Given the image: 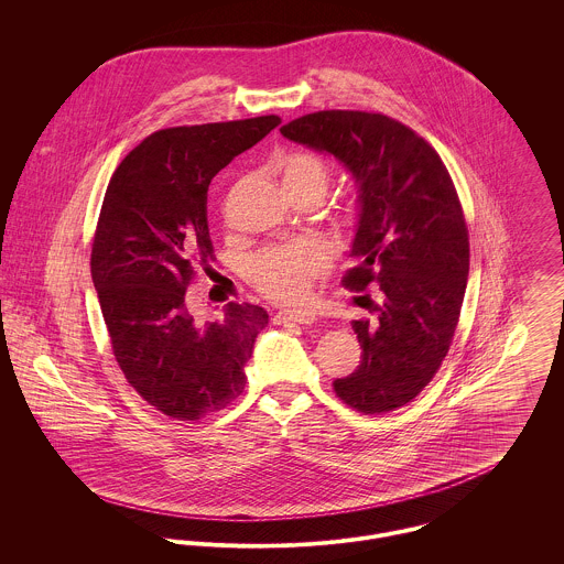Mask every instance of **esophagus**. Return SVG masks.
I'll return each mask as SVG.
<instances>
[{
  "mask_svg": "<svg viewBox=\"0 0 564 564\" xmlns=\"http://www.w3.org/2000/svg\"><path fill=\"white\" fill-rule=\"evenodd\" d=\"M275 319L280 323H300V325H313L319 322V317L313 311H280Z\"/></svg>",
  "mask_w": 564,
  "mask_h": 564,
  "instance_id": "esophagus-1",
  "label": "esophagus"
}]
</instances>
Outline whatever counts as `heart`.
Here are the masks:
<instances>
[{
  "label": "heart",
  "mask_w": 564,
  "mask_h": 564,
  "mask_svg": "<svg viewBox=\"0 0 564 564\" xmlns=\"http://www.w3.org/2000/svg\"><path fill=\"white\" fill-rule=\"evenodd\" d=\"M280 175L286 193L317 195L329 184L327 164L315 154H289L280 162ZM256 286L275 302H297L327 271V251L319 242L300 241L260 251L251 260Z\"/></svg>",
  "instance_id": "obj_1"
}]
</instances>
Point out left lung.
Segmentation results:
<instances>
[{
	"instance_id": "left-lung-1",
	"label": "left lung",
	"mask_w": 564,
	"mask_h": 564,
	"mask_svg": "<svg viewBox=\"0 0 564 564\" xmlns=\"http://www.w3.org/2000/svg\"><path fill=\"white\" fill-rule=\"evenodd\" d=\"M280 132L332 156L356 182V267L343 282L354 291L376 284L380 304L371 322H351L360 365L334 391L367 414L395 410L434 378L460 317L469 232L454 182L441 156L387 115L322 110Z\"/></svg>"
}]
</instances>
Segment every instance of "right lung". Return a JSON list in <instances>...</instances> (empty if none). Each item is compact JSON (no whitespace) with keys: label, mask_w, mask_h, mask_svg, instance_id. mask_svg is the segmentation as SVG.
<instances>
[{"label":"right lung","mask_w":564,"mask_h":564,"mask_svg":"<svg viewBox=\"0 0 564 564\" xmlns=\"http://www.w3.org/2000/svg\"><path fill=\"white\" fill-rule=\"evenodd\" d=\"M280 117L169 128L134 148L110 177L90 253L115 358L162 414L195 421L245 389V365L269 315L230 302L199 323L184 302L197 260H213L206 197L213 177Z\"/></svg>","instance_id":"obj_1"}]
</instances>
